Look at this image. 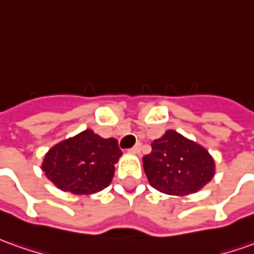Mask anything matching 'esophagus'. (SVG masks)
<instances>
[{
	"instance_id": "esophagus-1",
	"label": "esophagus",
	"mask_w": 254,
	"mask_h": 254,
	"mask_svg": "<svg viewBox=\"0 0 254 254\" xmlns=\"http://www.w3.org/2000/svg\"><path fill=\"white\" fill-rule=\"evenodd\" d=\"M141 149H142V144H141V142H138V144L134 145L130 150L132 152V153H141Z\"/></svg>"
}]
</instances>
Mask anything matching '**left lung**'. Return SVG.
<instances>
[{
	"label": "left lung",
	"instance_id": "8db88e82",
	"mask_svg": "<svg viewBox=\"0 0 254 254\" xmlns=\"http://www.w3.org/2000/svg\"><path fill=\"white\" fill-rule=\"evenodd\" d=\"M152 152L142 159L144 170L155 190L184 196L202 190L214 176V160L196 142L174 130L152 142Z\"/></svg>",
	"mask_w": 254,
	"mask_h": 254
}]
</instances>
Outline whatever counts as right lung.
Wrapping results in <instances>:
<instances>
[{"label": "right lung", "mask_w": 254, "mask_h": 254, "mask_svg": "<svg viewBox=\"0 0 254 254\" xmlns=\"http://www.w3.org/2000/svg\"><path fill=\"white\" fill-rule=\"evenodd\" d=\"M122 155L115 138H102L85 130L52 146L41 169L59 190L91 195L109 185Z\"/></svg>", "instance_id": "right-lung-1"}]
</instances>
